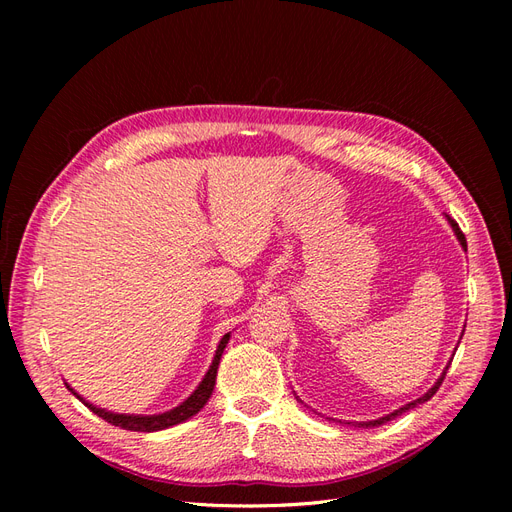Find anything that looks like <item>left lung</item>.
<instances>
[{
  "mask_svg": "<svg viewBox=\"0 0 512 512\" xmlns=\"http://www.w3.org/2000/svg\"><path fill=\"white\" fill-rule=\"evenodd\" d=\"M446 220H448V224H451L453 226V230H455V235H457V241L461 243V247H463V250H466L468 252V243H466V237H463V232L459 230V226H457V222H453L451 218H448V215H446ZM463 335V333H461ZM448 367H451V361H448L446 363V367L442 369V374H440V378L436 380V384H433L431 386V389L425 393V395H421V397H418V399H414V401H410V404H406V406H401V408H397V410H393L391 414H384V416H380V418H376V421H363V423H354V427H378V425H384L386 421H393V418L395 416H399V414H404L406 410H412V408H416V406H421V404H425V401H429L433 395H436V391L440 389V384H442V380H444V376H446V371H448ZM299 399V397H297ZM301 401V399H299ZM301 404H303V401H301ZM350 425V423H348Z\"/></svg>",
  "mask_w": 512,
  "mask_h": 512,
  "instance_id": "8db88e82",
  "label": "left lung"
}]
</instances>
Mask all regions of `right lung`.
<instances>
[{
    "mask_svg": "<svg viewBox=\"0 0 512 512\" xmlns=\"http://www.w3.org/2000/svg\"><path fill=\"white\" fill-rule=\"evenodd\" d=\"M228 339H230V333H226L220 339L218 350H215V356H213V361H211V365L207 369V374H205L203 380H200V384L196 386L194 393L188 399H183L177 408L168 410V412H160V414H119V412H111V410L98 408V406L91 404V401H87L83 395L76 393L68 382H64V384L68 386V391L76 399H81L91 412L98 414L100 418H104L106 423H111V425L121 427V429H128V431H162V429H168V427L188 421V418H192L194 414H198L200 410L205 408V404H207L213 389H215V378H218L220 359H222V352H224V348L228 344Z\"/></svg>",
    "mask_w": 512,
    "mask_h": 512,
    "instance_id": "1",
    "label": "right lung"
}]
</instances>
